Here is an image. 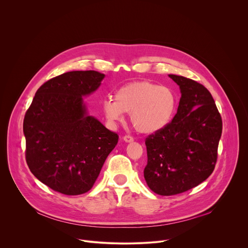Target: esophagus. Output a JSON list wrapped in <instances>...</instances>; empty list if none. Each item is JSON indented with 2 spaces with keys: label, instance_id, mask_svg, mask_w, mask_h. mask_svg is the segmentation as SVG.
<instances>
[{
  "label": "esophagus",
  "instance_id": "34e87169",
  "mask_svg": "<svg viewBox=\"0 0 248 248\" xmlns=\"http://www.w3.org/2000/svg\"><path fill=\"white\" fill-rule=\"evenodd\" d=\"M123 139L125 141V142H127V143H130V142H132V141L134 140L133 137L130 136V135H124V136L123 137Z\"/></svg>",
  "mask_w": 248,
  "mask_h": 248
}]
</instances>
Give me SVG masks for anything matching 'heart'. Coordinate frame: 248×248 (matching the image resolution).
Listing matches in <instances>:
<instances>
[{"instance_id": "heart-1", "label": "heart", "mask_w": 248, "mask_h": 248, "mask_svg": "<svg viewBox=\"0 0 248 248\" xmlns=\"http://www.w3.org/2000/svg\"><path fill=\"white\" fill-rule=\"evenodd\" d=\"M102 109L111 124L122 122L124 113H129L136 130L152 134L171 122L176 109V96L168 86L148 80L132 81L116 90L115 100L105 99Z\"/></svg>"}]
</instances>
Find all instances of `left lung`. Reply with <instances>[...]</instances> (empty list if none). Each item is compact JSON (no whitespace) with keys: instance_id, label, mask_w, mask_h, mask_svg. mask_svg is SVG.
<instances>
[{"instance_id":"8db88e82","label":"left lung","mask_w":248,"mask_h":248,"mask_svg":"<svg viewBox=\"0 0 248 248\" xmlns=\"http://www.w3.org/2000/svg\"><path fill=\"white\" fill-rule=\"evenodd\" d=\"M180 86L178 112L146 140L144 179L149 188L169 196L187 191L209 178L218 157L223 123L211 93L202 84L175 75Z\"/></svg>"}]
</instances>
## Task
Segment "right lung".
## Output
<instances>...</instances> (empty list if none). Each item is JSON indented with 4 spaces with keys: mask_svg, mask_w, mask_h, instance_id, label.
<instances>
[{
    "mask_svg": "<svg viewBox=\"0 0 248 248\" xmlns=\"http://www.w3.org/2000/svg\"><path fill=\"white\" fill-rule=\"evenodd\" d=\"M105 75L77 70L45 82L23 120L25 159L31 172L55 191L79 195L90 190L119 135L87 114L84 96Z\"/></svg>",
    "mask_w": 248,
    "mask_h": 248,
    "instance_id": "1",
    "label": "right lung"
}]
</instances>
